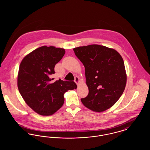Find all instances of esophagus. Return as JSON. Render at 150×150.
<instances>
[{
    "instance_id": "obj_1",
    "label": "esophagus",
    "mask_w": 150,
    "mask_h": 150,
    "mask_svg": "<svg viewBox=\"0 0 150 150\" xmlns=\"http://www.w3.org/2000/svg\"><path fill=\"white\" fill-rule=\"evenodd\" d=\"M74 81L75 82V83H76L77 85H78L79 84V83H80V80H79V78L78 77H77V76L75 77Z\"/></svg>"
}]
</instances>
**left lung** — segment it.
<instances>
[{
    "label": "left lung",
    "instance_id": "1",
    "mask_svg": "<svg viewBox=\"0 0 150 150\" xmlns=\"http://www.w3.org/2000/svg\"><path fill=\"white\" fill-rule=\"evenodd\" d=\"M73 50L84 66L89 89L81 102L94 112L106 111L114 105L125 88L127 74L122 58L114 49L97 44Z\"/></svg>",
    "mask_w": 150,
    "mask_h": 150
}]
</instances>
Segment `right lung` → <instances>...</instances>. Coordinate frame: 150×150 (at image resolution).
Returning <instances> with one entry per match:
<instances>
[{"instance_id":"right-lung-1","label":"right lung","mask_w":150,"mask_h":150,"mask_svg":"<svg viewBox=\"0 0 150 150\" xmlns=\"http://www.w3.org/2000/svg\"><path fill=\"white\" fill-rule=\"evenodd\" d=\"M65 53L63 48L42 46L23 58L17 76L18 91L26 103L38 114H54L64 103V93L76 89L74 81L52 82L54 66Z\"/></svg>"}]
</instances>
